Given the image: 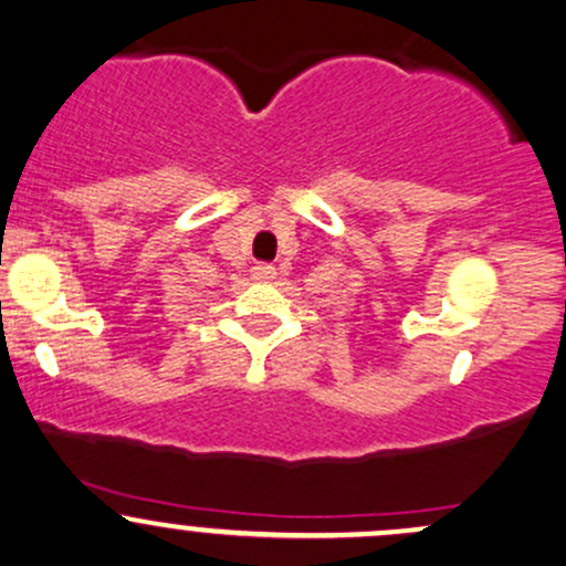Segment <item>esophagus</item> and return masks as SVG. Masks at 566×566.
<instances>
[{"label":"esophagus","mask_w":566,"mask_h":566,"mask_svg":"<svg viewBox=\"0 0 566 566\" xmlns=\"http://www.w3.org/2000/svg\"><path fill=\"white\" fill-rule=\"evenodd\" d=\"M273 276H276V269H273V265H269V263L252 265V279H254V282H271Z\"/></svg>","instance_id":"34e87169"}]
</instances>
